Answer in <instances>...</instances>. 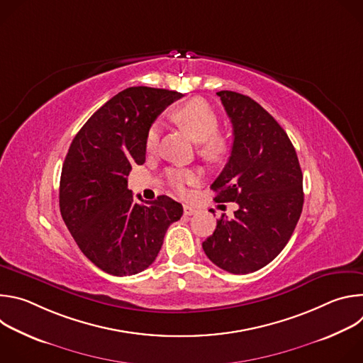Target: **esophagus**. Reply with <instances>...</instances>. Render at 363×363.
I'll list each match as a JSON object with an SVG mask.
<instances>
[{
	"label": "esophagus",
	"instance_id": "34e87169",
	"mask_svg": "<svg viewBox=\"0 0 363 363\" xmlns=\"http://www.w3.org/2000/svg\"><path fill=\"white\" fill-rule=\"evenodd\" d=\"M196 213V210L191 205H184V214L185 216H194Z\"/></svg>",
	"mask_w": 363,
	"mask_h": 363
}]
</instances>
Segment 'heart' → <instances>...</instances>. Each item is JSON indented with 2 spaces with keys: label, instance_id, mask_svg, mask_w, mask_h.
I'll use <instances>...</instances> for the list:
<instances>
[{
  "label": "heart",
  "instance_id": "heart-1",
  "mask_svg": "<svg viewBox=\"0 0 363 363\" xmlns=\"http://www.w3.org/2000/svg\"><path fill=\"white\" fill-rule=\"evenodd\" d=\"M174 119L186 130V133L199 143V150L205 158L221 160L228 150L227 139L218 133L220 118L208 101L203 99H192L174 112ZM161 126L158 122L152 123L145 136V149L152 152L160 142ZM168 184L179 194H185L188 185L198 182L196 172L184 168H171L167 172Z\"/></svg>",
  "mask_w": 363,
  "mask_h": 363
}]
</instances>
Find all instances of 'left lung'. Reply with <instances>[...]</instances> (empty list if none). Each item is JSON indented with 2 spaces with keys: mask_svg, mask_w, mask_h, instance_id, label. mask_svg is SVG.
Instances as JSON below:
<instances>
[{
  "mask_svg": "<svg viewBox=\"0 0 363 363\" xmlns=\"http://www.w3.org/2000/svg\"><path fill=\"white\" fill-rule=\"evenodd\" d=\"M233 125L230 160L211 185L218 202H237L202 242L210 260L233 274L267 266L289 242L303 210V174L284 129L251 97L217 93Z\"/></svg>",
  "mask_w": 363,
  "mask_h": 363,
  "instance_id": "left-lung-1",
  "label": "left lung"
}]
</instances>
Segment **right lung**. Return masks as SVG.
I'll use <instances>...</instances> for the list:
<instances>
[{
  "mask_svg": "<svg viewBox=\"0 0 363 363\" xmlns=\"http://www.w3.org/2000/svg\"><path fill=\"white\" fill-rule=\"evenodd\" d=\"M182 93L128 87L108 100L74 136L62 169L60 213L89 260L112 276H132L157 258L182 205L167 195L136 201L132 167L145 162L147 128Z\"/></svg>",
  "mask_w": 363,
  "mask_h": 363,
  "instance_id": "right-lung-1",
  "label": "right lung"
}]
</instances>
